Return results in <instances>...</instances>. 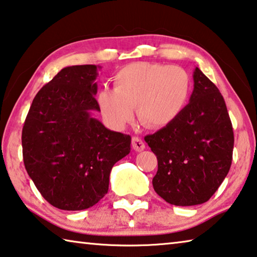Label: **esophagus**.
Wrapping results in <instances>:
<instances>
[{"mask_svg": "<svg viewBox=\"0 0 257 257\" xmlns=\"http://www.w3.org/2000/svg\"><path fill=\"white\" fill-rule=\"evenodd\" d=\"M132 145H133V149L135 150V151H137V152H141V151H143L145 149L144 142L142 141L141 138H138V137H133Z\"/></svg>", "mask_w": 257, "mask_h": 257, "instance_id": "34e87169", "label": "esophagus"}]
</instances>
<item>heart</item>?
<instances>
[{
  "instance_id": "obj_1",
  "label": "heart",
  "mask_w": 257,
  "mask_h": 257,
  "mask_svg": "<svg viewBox=\"0 0 257 257\" xmlns=\"http://www.w3.org/2000/svg\"><path fill=\"white\" fill-rule=\"evenodd\" d=\"M115 88L98 92L100 112L108 124L123 128L140 117L152 128H165L177 120L189 100L191 77L181 66L148 62L125 65L114 76Z\"/></svg>"
}]
</instances>
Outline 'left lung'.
Instances as JSON below:
<instances>
[{"label":"left lung","instance_id":"1","mask_svg":"<svg viewBox=\"0 0 257 257\" xmlns=\"http://www.w3.org/2000/svg\"><path fill=\"white\" fill-rule=\"evenodd\" d=\"M194 88L177 120L145 136L158 159L154 191L175 206L208 201L229 173L233 129L223 96L195 67Z\"/></svg>","mask_w":257,"mask_h":257}]
</instances>
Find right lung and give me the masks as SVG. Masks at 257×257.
Returning <instances> with one entry per match:
<instances>
[{
  "label": "right lung",
  "instance_id": "right-lung-1",
  "mask_svg": "<svg viewBox=\"0 0 257 257\" xmlns=\"http://www.w3.org/2000/svg\"><path fill=\"white\" fill-rule=\"evenodd\" d=\"M96 65L63 68L36 93L22 134L24 165L42 197L56 208L82 210L108 191L115 162L130 152L132 137L92 116Z\"/></svg>",
  "mask_w": 257,
  "mask_h": 257
}]
</instances>
